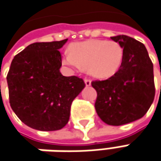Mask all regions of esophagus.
<instances>
[{"label": "esophagus", "mask_w": 161, "mask_h": 161, "mask_svg": "<svg viewBox=\"0 0 161 161\" xmlns=\"http://www.w3.org/2000/svg\"><path fill=\"white\" fill-rule=\"evenodd\" d=\"M85 83H86V86H91V79H89V78H85Z\"/></svg>", "instance_id": "esophagus-1"}]
</instances>
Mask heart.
I'll list each match as a JSON object with an SVG mask.
<instances>
[{
  "instance_id": "heart-1",
  "label": "heart",
  "mask_w": 161,
  "mask_h": 161,
  "mask_svg": "<svg viewBox=\"0 0 161 161\" xmlns=\"http://www.w3.org/2000/svg\"><path fill=\"white\" fill-rule=\"evenodd\" d=\"M124 50L116 41L89 40L72 45L71 53L64 54L63 62L75 69H87L92 75L107 78L119 69Z\"/></svg>"
}]
</instances>
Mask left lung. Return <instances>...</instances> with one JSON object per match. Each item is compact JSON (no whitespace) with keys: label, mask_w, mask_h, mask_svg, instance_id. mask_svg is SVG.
Returning <instances> with one entry per match:
<instances>
[{"label":"left lung","mask_w":161,"mask_h":161,"mask_svg":"<svg viewBox=\"0 0 161 161\" xmlns=\"http://www.w3.org/2000/svg\"><path fill=\"white\" fill-rule=\"evenodd\" d=\"M120 43L124 56L119 69L106 80H95V109L110 125H121L142 118L155 96L153 64L143 43L127 36L110 37Z\"/></svg>","instance_id":"1"}]
</instances>
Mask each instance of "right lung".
Masks as SVG:
<instances>
[{
	"mask_svg": "<svg viewBox=\"0 0 161 161\" xmlns=\"http://www.w3.org/2000/svg\"><path fill=\"white\" fill-rule=\"evenodd\" d=\"M68 39L35 42L17 54L7 75L10 107L31 128L59 130L68 124L71 103L85 88L78 76L59 72V49Z\"/></svg>",
	"mask_w": 161,
	"mask_h": 161,
	"instance_id": "add662e5",
	"label": "right lung"
}]
</instances>
